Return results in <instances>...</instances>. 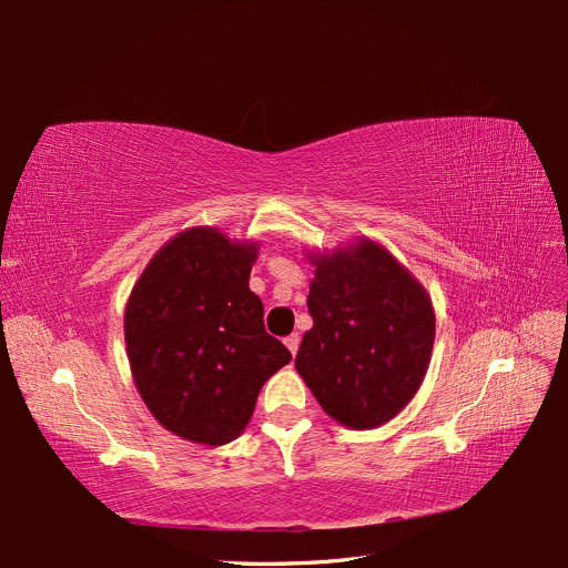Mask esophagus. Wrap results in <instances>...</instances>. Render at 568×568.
<instances>
[{"label":"esophagus","instance_id":"1","mask_svg":"<svg viewBox=\"0 0 568 568\" xmlns=\"http://www.w3.org/2000/svg\"><path fill=\"white\" fill-rule=\"evenodd\" d=\"M300 334H290L287 338H285V345H287V351L292 353V355H297V351H300Z\"/></svg>","mask_w":568,"mask_h":568}]
</instances>
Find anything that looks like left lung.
I'll return each mask as SVG.
<instances>
[{
  "label": "left lung",
  "mask_w": 568,
  "mask_h": 568,
  "mask_svg": "<svg viewBox=\"0 0 568 568\" xmlns=\"http://www.w3.org/2000/svg\"><path fill=\"white\" fill-rule=\"evenodd\" d=\"M313 327L297 374L323 410L348 429H376L420 389L434 351L429 292L383 243L355 236L332 251H308Z\"/></svg>",
  "instance_id": "obj_1"
}]
</instances>
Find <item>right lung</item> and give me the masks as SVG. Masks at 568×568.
Returning <instances> with one entry per match:
<instances>
[{
    "instance_id": "add662e5",
    "label": "right lung",
    "mask_w": 568,
    "mask_h": 568,
    "mask_svg": "<svg viewBox=\"0 0 568 568\" xmlns=\"http://www.w3.org/2000/svg\"><path fill=\"white\" fill-rule=\"evenodd\" d=\"M260 243L217 227L171 236L125 306L130 372L145 408L171 434L225 446L248 427L262 385L292 355L264 329L248 281Z\"/></svg>"
}]
</instances>
